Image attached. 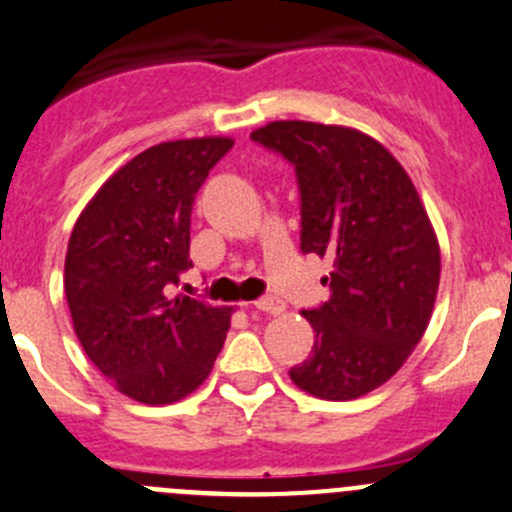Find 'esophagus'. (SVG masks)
I'll list each match as a JSON object with an SVG mask.
<instances>
[{"label":"esophagus","mask_w":512,"mask_h":512,"mask_svg":"<svg viewBox=\"0 0 512 512\" xmlns=\"http://www.w3.org/2000/svg\"><path fill=\"white\" fill-rule=\"evenodd\" d=\"M252 307L260 312H267V315H280L285 310V302L277 300V297H260V300L252 302Z\"/></svg>","instance_id":"1"}]
</instances>
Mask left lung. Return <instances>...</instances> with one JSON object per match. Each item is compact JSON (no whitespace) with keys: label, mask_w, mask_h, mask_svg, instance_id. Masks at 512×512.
Returning <instances> with one entry per match:
<instances>
[{"label":"left lung","mask_w":512,"mask_h":512,"mask_svg":"<svg viewBox=\"0 0 512 512\" xmlns=\"http://www.w3.org/2000/svg\"><path fill=\"white\" fill-rule=\"evenodd\" d=\"M252 140L295 165L300 247L332 260L330 300L302 312L315 345L290 380L322 400L362 398L428 330L440 285L433 222L403 165L365 132L280 119Z\"/></svg>","instance_id":"8db88e82"}]
</instances>
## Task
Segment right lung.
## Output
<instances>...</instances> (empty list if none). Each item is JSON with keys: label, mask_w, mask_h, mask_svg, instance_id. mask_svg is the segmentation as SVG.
<instances>
[{"label": "right lung", "mask_w": 512, "mask_h": 512, "mask_svg": "<svg viewBox=\"0 0 512 512\" xmlns=\"http://www.w3.org/2000/svg\"><path fill=\"white\" fill-rule=\"evenodd\" d=\"M235 145L230 137L162 142L119 167L74 222L64 295L89 360L145 405L195 393L225 345L232 307L170 297L192 267L197 190Z\"/></svg>", "instance_id": "right-lung-1"}]
</instances>
